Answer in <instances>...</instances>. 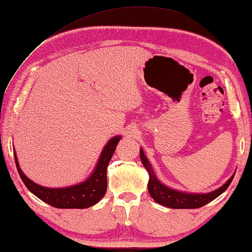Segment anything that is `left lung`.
I'll return each instance as SVG.
<instances>
[{
	"mask_svg": "<svg viewBox=\"0 0 252 252\" xmlns=\"http://www.w3.org/2000/svg\"><path fill=\"white\" fill-rule=\"evenodd\" d=\"M140 159L142 165L145 166L148 174H149V182H148V190L150 196L153 197L158 204L163 205L169 209H198L206 205L207 203L220 196L223 191L229 187L234 177V174L223 184L218 189L210 193H187V191L177 190L166 186L157 178L153 169L150 161L146 157L143 149L140 148Z\"/></svg>",
	"mask_w": 252,
	"mask_h": 252,
	"instance_id": "obj_1",
	"label": "left lung"
}]
</instances>
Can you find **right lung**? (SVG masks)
Here are the masks:
<instances>
[{
    "mask_svg": "<svg viewBox=\"0 0 252 252\" xmlns=\"http://www.w3.org/2000/svg\"><path fill=\"white\" fill-rule=\"evenodd\" d=\"M120 140H121V135L112 137L103 148L92 174L85 181L75 184V185L51 189V187L41 186L32 182L20 168L17 154L14 151L15 165L27 189L47 204L57 207V209H87L101 201L106 193V168Z\"/></svg>",
    "mask_w": 252,
    "mask_h": 252,
    "instance_id": "add662e5",
    "label": "right lung"
}]
</instances>
